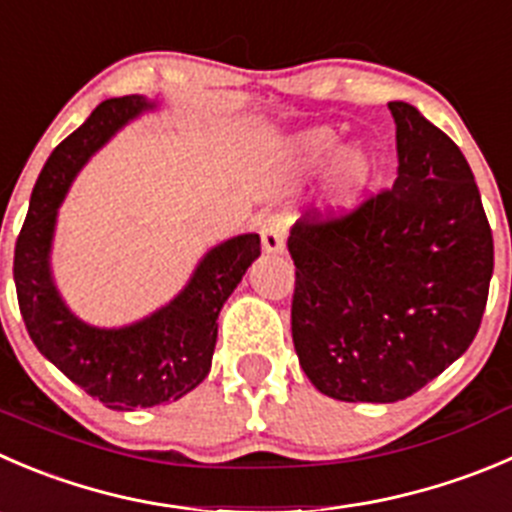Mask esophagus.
Masks as SVG:
<instances>
[{
  "mask_svg": "<svg viewBox=\"0 0 512 512\" xmlns=\"http://www.w3.org/2000/svg\"><path fill=\"white\" fill-rule=\"evenodd\" d=\"M285 235H287V220L282 215H270L260 225V237H262V250L267 255H277L285 247Z\"/></svg>",
  "mask_w": 512,
  "mask_h": 512,
  "instance_id": "esophagus-1",
  "label": "esophagus"
}]
</instances>
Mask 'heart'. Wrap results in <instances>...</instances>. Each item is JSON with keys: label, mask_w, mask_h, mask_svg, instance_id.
<instances>
[{"label": "heart", "mask_w": 512, "mask_h": 512, "mask_svg": "<svg viewBox=\"0 0 512 512\" xmlns=\"http://www.w3.org/2000/svg\"><path fill=\"white\" fill-rule=\"evenodd\" d=\"M340 142V132L335 127L320 124V127L300 132L292 142V150H295L297 162L307 170L325 165L332 157L330 170H327V202L335 210H347L367 190L375 165L365 147H340Z\"/></svg>", "instance_id": "heart-1"}]
</instances>
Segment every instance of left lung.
I'll return each mask as SVG.
<instances>
[{
  "instance_id": "1",
  "label": "left lung",
  "mask_w": 512,
  "mask_h": 512,
  "mask_svg": "<svg viewBox=\"0 0 512 512\" xmlns=\"http://www.w3.org/2000/svg\"><path fill=\"white\" fill-rule=\"evenodd\" d=\"M398 177L342 215L290 230L292 342L322 395L398 403L478 335L493 232L460 147L413 104L390 102Z\"/></svg>"
}]
</instances>
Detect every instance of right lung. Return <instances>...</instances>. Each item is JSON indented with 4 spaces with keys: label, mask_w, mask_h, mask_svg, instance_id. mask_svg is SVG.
Segmentation results:
<instances>
[{
    "label": "right lung",
    "mask_w": 512,
    "mask_h": 512,
    "mask_svg": "<svg viewBox=\"0 0 512 512\" xmlns=\"http://www.w3.org/2000/svg\"><path fill=\"white\" fill-rule=\"evenodd\" d=\"M155 107L140 94L104 99L87 122L54 147L29 200L14 247L19 312L37 350L74 385L109 410L175 403L207 377L217 342V315L260 257V235H237L212 247L185 290L124 327H92L64 300L49 265L57 210L84 162L130 119Z\"/></svg>",
    "instance_id": "obj_1"
}]
</instances>
